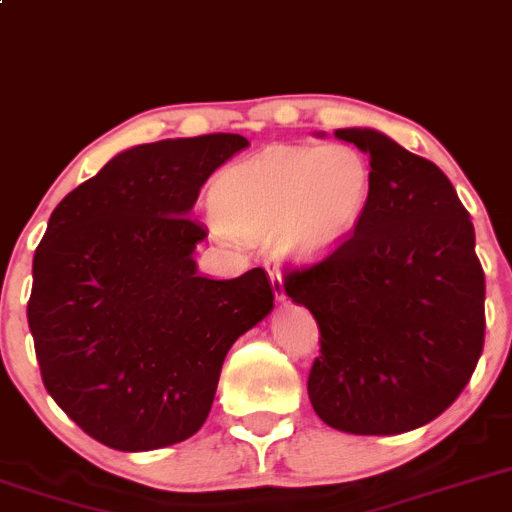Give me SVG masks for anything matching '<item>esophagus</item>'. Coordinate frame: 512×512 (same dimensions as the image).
<instances>
[{
	"label": "esophagus",
	"mask_w": 512,
	"mask_h": 512,
	"mask_svg": "<svg viewBox=\"0 0 512 512\" xmlns=\"http://www.w3.org/2000/svg\"><path fill=\"white\" fill-rule=\"evenodd\" d=\"M267 272H270V280H272V290H275V297L277 300H285L287 292H285V285H282V275H280V267L275 265V262H267Z\"/></svg>",
	"instance_id": "1"
}]
</instances>
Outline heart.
<instances>
[{
  "label": "heart",
  "mask_w": 512,
  "mask_h": 512,
  "mask_svg": "<svg viewBox=\"0 0 512 512\" xmlns=\"http://www.w3.org/2000/svg\"><path fill=\"white\" fill-rule=\"evenodd\" d=\"M372 195V167L357 147L275 145L215 177L210 210L225 232L272 237L292 257H315L352 235Z\"/></svg>",
  "instance_id": "heart-1"
}]
</instances>
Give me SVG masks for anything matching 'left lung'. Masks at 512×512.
I'll return each instance as SVG.
<instances>
[{
  "label": "left lung",
  "instance_id": "obj_1",
  "mask_svg": "<svg viewBox=\"0 0 512 512\" xmlns=\"http://www.w3.org/2000/svg\"><path fill=\"white\" fill-rule=\"evenodd\" d=\"M370 155L372 195L350 237L282 285L315 315V413L352 435H398L438 418L485 342V272L455 187L375 130H337Z\"/></svg>",
  "mask_w": 512,
  "mask_h": 512
}]
</instances>
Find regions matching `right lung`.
Listing matches in <instances>:
<instances>
[{
	"label": "right lung",
	"mask_w": 512,
	"mask_h": 512,
	"mask_svg": "<svg viewBox=\"0 0 512 512\" xmlns=\"http://www.w3.org/2000/svg\"><path fill=\"white\" fill-rule=\"evenodd\" d=\"M250 142L202 135L137 145L69 192L34 252L27 302L54 403L124 453L192 438L232 342L272 310L262 267L197 275L207 230L192 220L207 177Z\"/></svg>",
	"instance_id": "obj_1"
}]
</instances>
